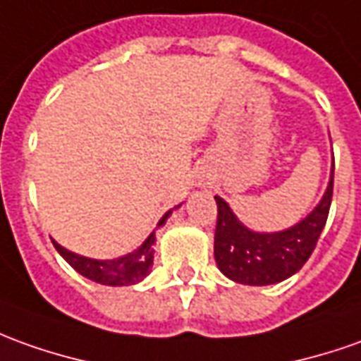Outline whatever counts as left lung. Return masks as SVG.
Returning <instances> with one entry per match:
<instances>
[{
	"instance_id": "1",
	"label": "left lung",
	"mask_w": 361,
	"mask_h": 361,
	"mask_svg": "<svg viewBox=\"0 0 361 361\" xmlns=\"http://www.w3.org/2000/svg\"><path fill=\"white\" fill-rule=\"evenodd\" d=\"M334 188V166L320 204L285 232L257 233L247 230L230 206L216 196L218 220L214 233V257L226 277L242 285H273L295 275L309 261L324 230Z\"/></svg>"
}]
</instances>
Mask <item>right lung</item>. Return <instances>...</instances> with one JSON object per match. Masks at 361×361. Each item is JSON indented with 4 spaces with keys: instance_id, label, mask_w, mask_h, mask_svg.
I'll return each mask as SVG.
<instances>
[{
    "instance_id": "1",
    "label": "right lung",
    "mask_w": 361,
    "mask_h": 361,
    "mask_svg": "<svg viewBox=\"0 0 361 361\" xmlns=\"http://www.w3.org/2000/svg\"><path fill=\"white\" fill-rule=\"evenodd\" d=\"M166 212L159 226H163L165 220L169 218ZM54 247L56 252L61 253L64 259L71 263L74 269L78 271L80 275H84L86 279L96 281L100 285H109V287H121V285H133V283H139L141 279H145L149 273H151V265H153V257H155V233H151L147 240L143 242L141 247H137L135 252L128 253L123 257H118V259H90V257H82V255H76V253L64 250L62 245H59L56 242Z\"/></svg>"
}]
</instances>
